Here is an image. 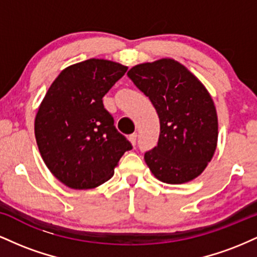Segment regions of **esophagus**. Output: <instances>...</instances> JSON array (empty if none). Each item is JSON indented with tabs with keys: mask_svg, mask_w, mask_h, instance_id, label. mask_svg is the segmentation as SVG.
Instances as JSON below:
<instances>
[{
	"mask_svg": "<svg viewBox=\"0 0 257 257\" xmlns=\"http://www.w3.org/2000/svg\"><path fill=\"white\" fill-rule=\"evenodd\" d=\"M129 141H131V143L133 144V145H135V144H137V140H138V134L137 133H134V134H132V135H129Z\"/></svg>",
	"mask_w": 257,
	"mask_h": 257,
	"instance_id": "34e87169",
	"label": "esophagus"
}]
</instances>
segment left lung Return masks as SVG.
Wrapping results in <instances>:
<instances>
[{"label":"left lung","mask_w":257,"mask_h":257,"mask_svg":"<svg viewBox=\"0 0 257 257\" xmlns=\"http://www.w3.org/2000/svg\"><path fill=\"white\" fill-rule=\"evenodd\" d=\"M128 77L157 111V146L145 153L153 175L166 184H185L203 173L217 144L214 101L193 73L173 59L132 67Z\"/></svg>","instance_id":"left-lung-1"}]
</instances>
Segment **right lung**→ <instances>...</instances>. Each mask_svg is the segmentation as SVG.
Instances as JSON below:
<instances>
[{"mask_svg": "<svg viewBox=\"0 0 257 257\" xmlns=\"http://www.w3.org/2000/svg\"><path fill=\"white\" fill-rule=\"evenodd\" d=\"M128 67L104 59L71 65L55 78L35 118L47 168L64 185L87 190L113 176L132 144L113 125L102 98Z\"/></svg>", "mask_w": 257, "mask_h": 257, "instance_id": "add662e5", "label": "right lung"}]
</instances>
